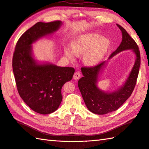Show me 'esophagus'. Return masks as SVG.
<instances>
[{
	"instance_id": "esophagus-1",
	"label": "esophagus",
	"mask_w": 149,
	"mask_h": 149,
	"mask_svg": "<svg viewBox=\"0 0 149 149\" xmlns=\"http://www.w3.org/2000/svg\"><path fill=\"white\" fill-rule=\"evenodd\" d=\"M81 77V74L79 72H76L74 73V78L75 79H79Z\"/></svg>"
}]
</instances>
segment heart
<instances>
[{
	"label": "heart",
	"instance_id": "1",
	"mask_svg": "<svg viewBox=\"0 0 149 149\" xmlns=\"http://www.w3.org/2000/svg\"><path fill=\"white\" fill-rule=\"evenodd\" d=\"M109 47V40L104 36L94 33H87L73 40L72 48L64 47V53L70 61H75L77 55H83L84 63L94 66L101 61Z\"/></svg>",
	"mask_w": 149,
	"mask_h": 149
}]
</instances>
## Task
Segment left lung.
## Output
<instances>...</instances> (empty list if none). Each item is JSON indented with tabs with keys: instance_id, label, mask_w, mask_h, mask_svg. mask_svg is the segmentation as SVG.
I'll return each instance as SVG.
<instances>
[{
	"instance_id": "1",
	"label": "left lung",
	"mask_w": 149,
	"mask_h": 149,
	"mask_svg": "<svg viewBox=\"0 0 149 149\" xmlns=\"http://www.w3.org/2000/svg\"><path fill=\"white\" fill-rule=\"evenodd\" d=\"M122 32L123 40L119 46L111 53L109 58L122 51L132 49L136 55V60L124 85L117 91L107 93L96 85L98 74L105 65V61L91 67H82L83 77L78 81V86L88 109L94 114L104 115L118 109L131 96L136 86L141 64L138 45L123 26L117 24Z\"/></svg>"
}]
</instances>
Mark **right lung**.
Segmentation results:
<instances>
[{
	"instance_id": "right-lung-1",
	"label": "right lung",
	"mask_w": 149,
	"mask_h": 149,
	"mask_svg": "<svg viewBox=\"0 0 149 149\" xmlns=\"http://www.w3.org/2000/svg\"><path fill=\"white\" fill-rule=\"evenodd\" d=\"M61 24V21L38 22L21 35L13 55V72L19 94L40 114H49L58 109L63 100L62 87L75 72L72 67L38 64L32 56V43L57 31Z\"/></svg>"
}]
</instances>
